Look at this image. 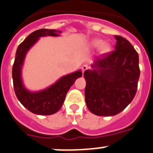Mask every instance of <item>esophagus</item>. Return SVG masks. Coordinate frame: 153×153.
I'll use <instances>...</instances> for the list:
<instances>
[{"mask_svg": "<svg viewBox=\"0 0 153 153\" xmlns=\"http://www.w3.org/2000/svg\"><path fill=\"white\" fill-rule=\"evenodd\" d=\"M89 69V66L87 64H84L83 66V67H82V72L83 73H84V71H86V70H88Z\"/></svg>", "mask_w": 153, "mask_h": 153, "instance_id": "esophagus-1", "label": "esophagus"}]
</instances>
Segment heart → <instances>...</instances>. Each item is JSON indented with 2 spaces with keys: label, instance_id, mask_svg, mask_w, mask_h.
Segmentation results:
<instances>
[{
  "label": "heart",
  "instance_id": "heart-1",
  "mask_svg": "<svg viewBox=\"0 0 153 153\" xmlns=\"http://www.w3.org/2000/svg\"><path fill=\"white\" fill-rule=\"evenodd\" d=\"M90 47H93V48H97V47H100V51L102 53H108L111 49L110 44H108V43H102V40H100V39L93 40L90 43Z\"/></svg>",
  "mask_w": 153,
  "mask_h": 153
}]
</instances>
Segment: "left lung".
<instances>
[{"label":"left lung","mask_w":153,"mask_h":153,"mask_svg":"<svg viewBox=\"0 0 153 153\" xmlns=\"http://www.w3.org/2000/svg\"><path fill=\"white\" fill-rule=\"evenodd\" d=\"M114 36V51L101 55L92 65L93 70L83 74L86 106L100 117L122 112L134 98L140 78L138 53L126 39Z\"/></svg>","instance_id":"1"}]
</instances>
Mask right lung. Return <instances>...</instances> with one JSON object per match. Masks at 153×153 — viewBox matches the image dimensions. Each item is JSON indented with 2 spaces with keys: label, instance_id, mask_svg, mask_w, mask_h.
I'll return each mask as SVG.
<instances>
[{
  "label": "right lung",
  "instance_id": "add662e5",
  "mask_svg": "<svg viewBox=\"0 0 153 153\" xmlns=\"http://www.w3.org/2000/svg\"><path fill=\"white\" fill-rule=\"evenodd\" d=\"M56 32V30H55L40 29L31 33L17 47L15 60L12 68L13 88L17 99L29 111L37 115L46 116L53 114L59 111L63 106L65 97L70 86L74 84L76 79L82 76V72L79 70L64 76L49 88L36 93H31L24 88L21 74V67L27 52L36 43L40 36L47 35L58 36Z\"/></svg>",
  "mask_w": 153,
  "mask_h": 153
}]
</instances>
